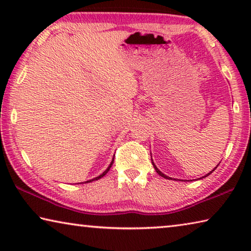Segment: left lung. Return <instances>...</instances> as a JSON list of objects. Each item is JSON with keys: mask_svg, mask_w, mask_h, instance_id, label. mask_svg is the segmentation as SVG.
I'll use <instances>...</instances> for the list:
<instances>
[{"mask_svg": "<svg viewBox=\"0 0 251 251\" xmlns=\"http://www.w3.org/2000/svg\"><path fill=\"white\" fill-rule=\"evenodd\" d=\"M151 163H152V166H154V168H155V171L157 172V174H158V175H159V176H161V177H164V178H166V179H173V178H172V177H168V176H166V175H165V174H163V173H161V172L159 171V169L156 167V165H155V163H154V161H152V158H151ZM217 166H218V165H217ZM217 166H216V167H215L214 169H212V171H211L210 173H208V174H207V175H205V176H202V178H205V177H207V176H209V175H210V174H211L212 172H214L216 168H217Z\"/></svg>", "mask_w": 251, "mask_h": 251, "instance_id": "left-lung-1", "label": "left lung"}]
</instances>
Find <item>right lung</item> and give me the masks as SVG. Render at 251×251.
<instances>
[{
	"label": "right lung",
	"mask_w": 251,
	"mask_h": 251,
	"mask_svg": "<svg viewBox=\"0 0 251 251\" xmlns=\"http://www.w3.org/2000/svg\"><path fill=\"white\" fill-rule=\"evenodd\" d=\"M113 163H114V158L112 159V161H110V164H109V166L106 168V171L105 172H103L100 174V176H97V177H95V178H93V179H90V180H87V181H85V184H86V182H91V181H94V180H97V179H100V178H101V177H104L106 174L108 173V171L110 169V167H112V165H113ZM79 184H83V182H79Z\"/></svg>",
	"instance_id": "right-lung-1"
}]
</instances>
